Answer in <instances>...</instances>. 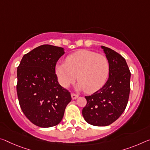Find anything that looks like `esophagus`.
<instances>
[{"mask_svg": "<svg viewBox=\"0 0 150 150\" xmlns=\"http://www.w3.org/2000/svg\"><path fill=\"white\" fill-rule=\"evenodd\" d=\"M78 97H79V96H78L77 95H76L75 93H71V97H72L73 99H76Z\"/></svg>", "mask_w": 150, "mask_h": 150, "instance_id": "34e87169", "label": "esophagus"}]
</instances>
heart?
Returning <instances> with one entry per match:
<instances>
[{"label": "heart", "instance_id": "1", "mask_svg": "<svg viewBox=\"0 0 150 150\" xmlns=\"http://www.w3.org/2000/svg\"><path fill=\"white\" fill-rule=\"evenodd\" d=\"M109 73L108 58L102 54L89 50H79L71 54L65 63L56 66L59 81L64 87H68L77 78V87L87 93H93L105 84Z\"/></svg>", "mask_w": 150, "mask_h": 150}]
</instances>
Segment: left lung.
Segmentation results:
<instances>
[{"label":"left lung","mask_w":150,"mask_h":150,"mask_svg":"<svg viewBox=\"0 0 150 150\" xmlns=\"http://www.w3.org/2000/svg\"><path fill=\"white\" fill-rule=\"evenodd\" d=\"M109 64V78L103 87L85 96L82 110L86 122L95 126H107L120 117L126 108L130 92L131 73L125 59L113 50L101 46Z\"/></svg>","instance_id":"left-lung-1"}]
</instances>
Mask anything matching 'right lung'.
<instances>
[{"mask_svg":"<svg viewBox=\"0 0 150 150\" xmlns=\"http://www.w3.org/2000/svg\"><path fill=\"white\" fill-rule=\"evenodd\" d=\"M62 47L42 45L25 54L17 67L16 91L23 113L33 124L50 127L61 122L70 92L59 83L55 66Z\"/></svg>","mask_w":150,"mask_h":150,"instance_id":"right-lung-1","label":"right lung"}]
</instances>
